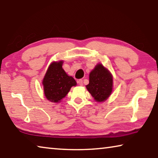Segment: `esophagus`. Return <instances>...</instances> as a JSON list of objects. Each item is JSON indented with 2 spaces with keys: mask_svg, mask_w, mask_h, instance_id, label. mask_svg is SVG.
<instances>
[{
  "mask_svg": "<svg viewBox=\"0 0 158 158\" xmlns=\"http://www.w3.org/2000/svg\"><path fill=\"white\" fill-rule=\"evenodd\" d=\"M77 83L80 85H83V80L82 79H79L77 81Z\"/></svg>",
  "mask_w": 158,
  "mask_h": 158,
  "instance_id": "34e87169",
  "label": "esophagus"
}]
</instances>
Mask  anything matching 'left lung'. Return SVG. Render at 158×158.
<instances>
[{"mask_svg": "<svg viewBox=\"0 0 158 158\" xmlns=\"http://www.w3.org/2000/svg\"><path fill=\"white\" fill-rule=\"evenodd\" d=\"M113 78L111 73L101 64L95 66L89 75L86 89L97 102L106 100L111 95Z\"/></svg>", "mask_w": 158, "mask_h": 158, "instance_id": "8db88e82", "label": "left lung"}]
</instances>
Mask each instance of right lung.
<instances>
[{"instance_id":"obj_1","label":"right lung","mask_w":158,"mask_h":158,"mask_svg":"<svg viewBox=\"0 0 158 158\" xmlns=\"http://www.w3.org/2000/svg\"><path fill=\"white\" fill-rule=\"evenodd\" d=\"M62 65L63 61L53 62L42 81L44 95L52 102H59L68 94L71 87L77 85L75 80L66 74Z\"/></svg>"}]
</instances>
